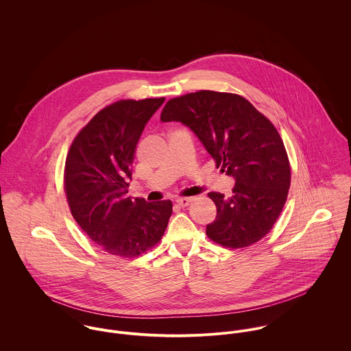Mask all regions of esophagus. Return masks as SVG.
I'll use <instances>...</instances> for the list:
<instances>
[{
	"label": "esophagus",
	"instance_id": "esophagus-1",
	"mask_svg": "<svg viewBox=\"0 0 351 351\" xmlns=\"http://www.w3.org/2000/svg\"><path fill=\"white\" fill-rule=\"evenodd\" d=\"M192 197H184V199H178L177 200V204L180 205V206H188L191 202H192Z\"/></svg>",
	"mask_w": 351,
	"mask_h": 351
}]
</instances>
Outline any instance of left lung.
<instances>
[{"label": "left lung", "instance_id": "left-lung-1", "mask_svg": "<svg viewBox=\"0 0 351 351\" xmlns=\"http://www.w3.org/2000/svg\"><path fill=\"white\" fill-rule=\"evenodd\" d=\"M160 120L193 131L217 167L235 180L231 197L212 192L216 219L206 235L239 249L262 239L278 219L291 185V167L274 125L238 95L200 90L167 101Z\"/></svg>", "mask_w": 351, "mask_h": 351}]
</instances>
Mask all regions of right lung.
Returning <instances> with one entry per match:
<instances>
[{
	"label": "right lung",
	"instance_id": "obj_1",
	"mask_svg": "<svg viewBox=\"0 0 351 351\" xmlns=\"http://www.w3.org/2000/svg\"><path fill=\"white\" fill-rule=\"evenodd\" d=\"M165 99L117 101L75 136L64 166V191L82 231L112 255L136 256L158 243L173 212L170 200L128 197L141 135Z\"/></svg>",
	"mask_w": 351,
	"mask_h": 351
}]
</instances>
